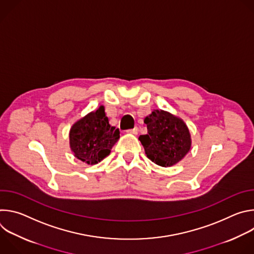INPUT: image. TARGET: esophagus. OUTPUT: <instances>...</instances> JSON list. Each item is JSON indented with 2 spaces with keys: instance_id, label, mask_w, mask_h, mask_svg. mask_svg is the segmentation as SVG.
<instances>
[{
  "instance_id": "esophagus-1",
  "label": "esophagus",
  "mask_w": 254,
  "mask_h": 254,
  "mask_svg": "<svg viewBox=\"0 0 254 254\" xmlns=\"http://www.w3.org/2000/svg\"><path fill=\"white\" fill-rule=\"evenodd\" d=\"M127 132L131 133V134H137V132H138V128L135 127H133V128H131V129L127 130Z\"/></svg>"
}]
</instances>
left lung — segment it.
<instances>
[{
	"mask_svg": "<svg viewBox=\"0 0 254 254\" xmlns=\"http://www.w3.org/2000/svg\"><path fill=\"white\" fill-rule=\"evenodd\" d=\"M148 134L138 136L147 157L161 167H172L191 150V134L187 125L169 112L154 110L144 118Z\"/></svg>",
	"mask_w": 254,
	"mask_h": 254,
	"instance_id": "1",
	"label": "left lung"
}]
</instances>
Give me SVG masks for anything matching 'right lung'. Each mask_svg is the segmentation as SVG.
I'll return each instance as SVG.
<instances>
[{"instance_id": "1", "label": "right lung", "mask_w": 254, "mask_h": 254, "mask_svg": "<svg viewBox=\"0 0 254 254\" xmlns=\"http://www.w3.org/2000/svg\"><path fill=\"white\" fill-rule=\"evenodd\" d=\"M119 138L120 130L108 123L103 105L74 123L69 131L72 153L87 165H95L110 155Z\"/></svg>"}]
</instances>
